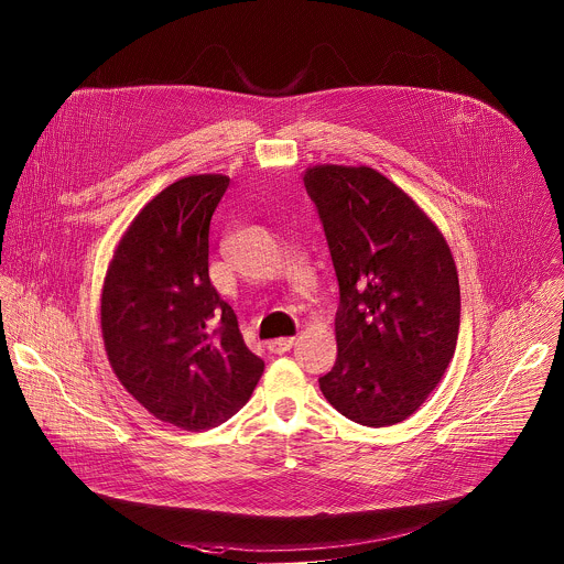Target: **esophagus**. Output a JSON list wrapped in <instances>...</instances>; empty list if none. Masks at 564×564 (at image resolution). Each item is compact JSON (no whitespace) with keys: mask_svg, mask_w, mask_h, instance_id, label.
Instances as JSON below:
<instances>
[{"mask_svg":"<svg viewBox=\"0 0 564 564\" xmlns=\"http://www.w3.org/2000/svg\"><path fill=\"white\" fill-rule=\"evenodd\" d=\"M294 341H296V338L272 339V341H268V348L272 352H276V355H283V352H288L294 346Z\"/></svg>","mask_w":564,"mask_h":564,"instance_id":"34e87169","label":"esophagus"}]
</instances>
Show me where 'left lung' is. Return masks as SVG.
<instances>
[{"label": "left lung", "mask_w": 564, "mask_h": 564, "mask_svg": "<svg viewBox=\"0 0 564 564\" xmlns=\"http://www.w3.org/2000/svg\"><path fill=\"white\" fill-rule=\"evenodd\" d=\"M339 285L338 359L321 377L341 416L388 427L441 383L459 332L449 243L425 212L372 167L314 165L303 176Z\"/></svg>", "instance_id": "obj_1"}]
</instances>
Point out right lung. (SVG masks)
Returning <instances> with one entry per match:
<instances>
[{
  "label": "right lung",
  "mask_w": 564,
  "mask_h": 564,
  "mask_svg": "<svg viewBox=\"0 0 564 564\" xmlns=\"http://www.w3.org/2000/svg\"><path fill=\"white\" fill-rule=\"evenodd\" d=\"M228 176H185L121 235L102 288V338L121 386L159 421L223 425L263 375L209 279V226Z\"/></svg>",
  "instance_id": "obj_1"
}]
</instances>
